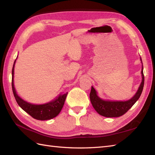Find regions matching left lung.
<instances>
[{"label": "left lung", "mask_w": 155, "mask_h": 155, "mask_svg": "<svg viewBox=\"0 0 155 155\" xmlns=\"http://www.w3.org/2000/svg\"><path fill=\"white\" fill-rule=\"evenodd\" d=\"M142 69L141 77L142 81L137 93L134 96L127 101H110L104 100L98 95L97 91L92 86L90 93V100L93 108L101 116L105 117H118L125 114L139 100L144 87V77L143 74V65L142 59L140 57Z\"/></svg>", "instance_id": "obj_1"}]
</instances>
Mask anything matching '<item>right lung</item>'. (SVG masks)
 I'll use <instances>...</instances> for the list:
<instances>
[{"label": "right lung", "instance_id": "add662e5", "mask_svg": "<svg viewBox=\"0 0 155 155\" xmlns=\"http://www.w3.org/2000/svg\"><path fill=\"white\" fill-rule=\"evenodd\" d=\"M16 59H17V58L15 61L12 70V88L16 101L17 102L19 107L23 110H25L26 113L30 114L32 117H33L35 119L37 120H50L57 117L60 113L62 107H63L66 97L67 96L68 93H61L53 100L51 101L50 102H48V103L40 104H32L22 99L17 94V93H16L14 84L15 65Z\"/></svg>", "mask_w": 155, "mask_h": 155}]
</instances>
